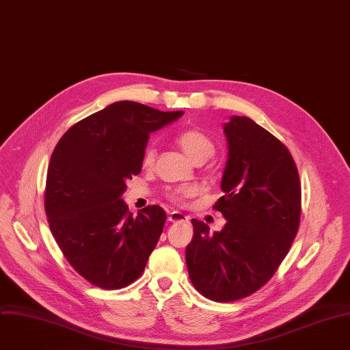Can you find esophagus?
I'll use <instances>...</instances> for the list:
<instances>
[{"label":"esophagus","mask_w":350,"mask_h":350,"mask_svg":"<svg viewBox=\"0 0 350 350\" xmlns=\"http://www.w3.org/2000/svg\"><path fill=\"white\" fill-rule=\"evenodd\" d=\"M188 219H189V217L183 214L181 211L174 210V211L169 213V221H172V222H180V221H187L188 222Z\"/></svg>","instance_id":"34e87169"}]
</instances>
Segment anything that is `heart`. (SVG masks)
Returning <instances> with one entry per match:
<instances>
[{
  "label": "heart",
  "instance_id": "obj_1",
  "mask_svg": "<svg viewBox=\"0 0 350 350\" xmlns=\"http://www.w3.org/2000/svg\"><path fill=\"white\" fill-rule=\"evenodd\" d=\"M176 143L188 155V158H191L195 163L207 161L208 158L213 157L214 150H215L211 139L204 132H202L200 129H196V128L180 132L176 136ZM155 154H157L155 146L152 143H150L144 148V152H143V165L146 167L152 166V163L155 161ZM189 193H191V191L188 188H177V189H173L169 192V199L180 203Z\"/></svg>",
  "mask_w": 350,
  "mask_h": 350
}]
</instances>
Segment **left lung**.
I'll return each instance as SVG.
<instances>
[{
    "instance_id": "8db88e82",
    "label": "left lung",
    "mask_w": 350,
    "mask_h": 350,
    "mask_svg": "<svg viewBox=\"0 0 350 350\" xmlns=\"http://www.w3.org/2000/svg\"><path fill=\"white\" fill-rule=\"evenodd\" d=\"M224 133V196L214 208L226 224L210 234L193 218L185 261L203 297L232 302L260 290L287 256L299 226L301 183L287 147L253 120L232 116Z\"/></svg>"
}]
</instances>
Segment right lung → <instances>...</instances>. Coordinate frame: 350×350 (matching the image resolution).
<instances>
[{"label": "right lung", "instance_id": "1", "mask_svg": "<svg viewBox=\"0 0 350 350\" xmlns=\"http://www.w3.org/2000/svg\"><path fill=\"white\" fill-rule=\"evenodd\" d=\"M183 113L116 101L72 125L55 147L45 213L62 253L89 283L118 290L143 273L166 213L152 204L133 215L121 198L142 172L150 133Z\"/></svg>", "mask_w": 350, "mask_h": 350}]
</instances>
